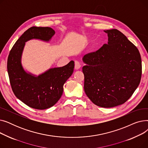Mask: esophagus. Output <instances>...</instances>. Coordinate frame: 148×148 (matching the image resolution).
<instances>
[{"mask_svg":"<svg viewBox=\"0 0 148 148\" xmlns=\"http://www.w3.org/2000/svg\"><path fill=\"white\" fill-rule=\"evenodd\" d=\"M81 67V64L80 63V62L79 61H75V69H79Z\"/></svg>","mask_w":148,"mask_h":148,"instance_id":"34e87169","label":"esophagus"}]
</instances>
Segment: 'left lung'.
<instances>
[{
  "label": "left lung",
  "mask_w": 148,
  "mask_h": 148,
  "mask_svg": "<svg viewBox=\"0 0 148 148\" xmlns=\"http://www.w3.org/2000/svg\"><path fill=\"white\" fill-rule=\"evenodd\" d=\"M108 43L84 55V90L95 105L110 108L125 103L140 82L142 60L136 47L119 30H104Z\"/></svg>",
  "instance_id": "left-lung-1"
}]
</instances>
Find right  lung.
<instances>
[{"label":"right lung","instance_id":"obj_1","mask_svg":"<svg viewBox=\"0 0 148 148\" xmlns=\"http://www.w3.org/2000/svg\"><path fill=\"white\" fill-rule=\"evenodd\" d=\"M55 34L49 27H32L24 32L13 45L7 62V69L14 95L29 107L44 110L55 104L60 98L64 84L72 75L73 60L62 67L50 68L36 76L27 73L21 64L25 42L32 39L49 41Z\"/></svg>","mask_w":148,"mask_h":148}]
</instances>
